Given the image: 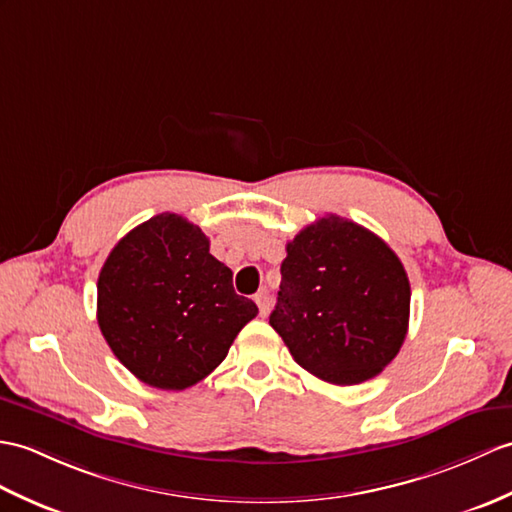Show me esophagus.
I'll return each instance as SVG.
<instances>
[{"mask_svg":"<svg viewBox=\"0 0 512 512\" xmlns=\"http://www.w3.org/2000/svg\"><path fill=\"white\" fill-rule=\"evenodd\" d=\"M255 303L259 307V314L261 316H268V312H270V299H268V292L266 290H259L255 294Z\"/></svg>","mask_w":512,"mask_h":512,"instance_id":"esophagus-1","label":"esophagus"}]
</instances>
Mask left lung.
<instances>
[{
	"label": "left lung",
	"mask_w": 512,
	"mask_h": 512,
	"mask_svg": "<svg viewBox=\"0 0 512 512\" xmlns=\"http://www.w3.org/2000/svg\"><path fill=\"white\" fill-rule=\"evenodd\" d=\"M285 251L270 325L294 362L338 386L382 373L408 334L410 281L401 259L382 237L334 213Z\"/></svg>",
	"instance_id": "8db88e82"
}]
</instances>
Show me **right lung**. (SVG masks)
<instances>
[{
  "instance_id": "obj_1",
  "label": "right lung",
  "mask_w": 512,
  "mask_h": 512,
  "mask_svg": "<svg viewBox=\"0 0 512 512\" xmlns=\"http://www.w3.org/2000/svg\"><path fill=\"white\" fill-rule=\"evenodd\" d=\"M257 305L235 294L233 272L207 235L178 213L126 233L98 279V325L115 358L141 382L185 390L231 349Z\"/></svg>"
}]
</instances>
